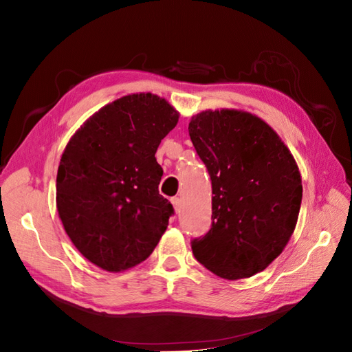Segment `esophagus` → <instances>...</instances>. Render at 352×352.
<instances>
[{
  "mask_svg": "<svg viewBox=\"0 0 352 352\" xmlns=\"http://www.w3.org/2000/svg\"><path fill=\"white\" fill-rule=\"evenodd\" d=\"M170 201H172V204H173V207H175V211L177 212V211L180 210V204H182V201H180V198H177V197L172 198Z\"/></svg>",
  "mask_w": 352,
  "mask_h": 352,
  "instance_id": "obj_1",
  "label": "esophagus"
}]
</instances>
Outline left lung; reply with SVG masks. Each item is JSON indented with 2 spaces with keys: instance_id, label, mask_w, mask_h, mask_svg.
I'll use <instances>...</instances> for the list:
<instances>
[{
  "instance_id": "1",
  "label": "left lung",
  "mask_w": 352,
  "mask_h": 352,
  "mask_svg": "<svg viewBox=\"0 0 352 352\" xmlns=\"http://www.w3.org/2000/svg\"><path fill=\"white\" fill-rule=\"evenodd\" d=\"M188 131L212 188L211 229L190 242L194 257L219 278H251L292 236L302 199L300 170L279 135L251 113L206 110Z\"/></svg>"
}]
</instances>
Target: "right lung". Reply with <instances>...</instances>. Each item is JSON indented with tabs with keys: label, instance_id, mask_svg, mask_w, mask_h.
<instances>
[{
	"label": "right lung",
	"instance_id": "right-lung-1",
	"mask_svg": "<svg viewBox=\"0 0 352 352\" xmlns=\"http://www.w3.org/2000/svg\"><path fill=\"white\" fill-rule=\"evenodd\" d=\"M179 113L154 94L104 105L76 131L61 155L57 211L74 247L107 272L150 257L173 206L158 192L155 151Z\"/></svg>",
	"mask_w": 352,
	"mask_h": 352
}]
</instances>
